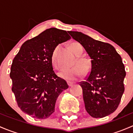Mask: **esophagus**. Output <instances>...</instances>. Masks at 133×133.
Returning a JSON list of instances; mask_svg holds the SVG:
<instances>
[{
	"mask_svg": "<svg viewBox=\"0 0 133 133\" xmlns=\"http://www.w3.org/2000/svg\"><path fill=\"white\" fill-rule=\"evenodd\" d=\"M67 83H68V85H69V87L72 86V85H73V83H72V82H67Z\"/></svg>",
	"mask_w": 133,
	"mask_h": 133,
	"instance_id": "1",
	"label": "esophagus"
}]
</instances>
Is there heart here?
Returning a JSON list of instances; mask_svg holds the SVG:
<instances>
[{
    "instance_id": "b5f03b06",
    "label": "heart",
    "mask_w": 133,
    "mask_h": 133,
    "mask_svg": "<svg viewBox=\"0 0 133 133\" xmlns=\"http://www.w3.org/2000/svg\"><path fill=\"white\" fill-rule=\"evenodd\" d=\"M59 45L57 46L54 49L52 54V62L55 68H58V62H57V54L59 49ZM72 51L76 55L77 57H80L83 53V48L79 44H73L70 46ZM75 67L71 69H65V70L60 71L58 73L59 76L61 78L64 79L68 81H73L77 78L80 77L82 75V70L84 72H88L90 68L89 62L88 59L83 58V57H78L77 60L74 63Z\"/></svg>"
}]
</instances>
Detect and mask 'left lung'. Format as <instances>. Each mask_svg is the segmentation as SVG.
I'll return each mask as SVG.
<instances>
[{"mask_svg": "<svg viewBox=\"0 0 133 133\" xmlns=\"http://www.w3.org/2000/svg\"><path fill=\"white\" fill-rule=\"evenodd\" d=\"M84 48L91 58V69L80 83L85 108L93 118H103L118 107L124 92L126 73L120 55L112 45L96 41L78 31H69Z\"/></svg>", "mask_w": 133, "mask_h": 133, "instance_id": "8db88e82", "label": "left lung"}]
</instances>
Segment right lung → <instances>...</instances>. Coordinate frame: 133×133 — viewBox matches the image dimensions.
Masks as SVG:
<instances>
[{
  "label": "right lung",
  "mask_w": 133,
  "mask_h": 133,
  "mask_svg": "<svg viewBox=\"0 0 133 133\" xmlns=\"http://www.w3.org/2000/svg\"><path fill=\"white\" fill-rule=\"evenodd\" d=\"M70 38L66 31L49 28L25 41L13 59L11 90L19 108L33 118L49 117L59 95L69 88L55 73L51 57L56 47Z\"/></svg>",
  "instance_id": "right-lung-1"
}]
</instances>
